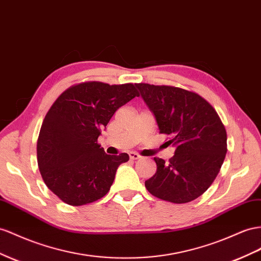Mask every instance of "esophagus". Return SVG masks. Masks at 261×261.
<instances>
[{
    "label": "esophagus",
    "mask_w": 261,
    "mask_h": 261,
    "mask_svg": "<svg viewBox=\"0 0 261 261\" xmlns=\"http://www.w3.org/2000/svg\"><path fill=\"white\" fill-rule=\"evenodd\" d=\"M128 154H129V158L133 159V160H137V159L140 158V154L135 152V151H130Z\"/></svg>",
    "instance_id": "34e87169"
}]
</instances>
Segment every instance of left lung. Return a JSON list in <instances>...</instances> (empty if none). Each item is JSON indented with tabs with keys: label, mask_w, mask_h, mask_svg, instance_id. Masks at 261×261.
Here are the masks:
<instances>
[{
	"label": "left lung",
	"mask_w": 261,
	"mask_h": 261,
	"mask_svg": "<svg viewBox=\"0 0 261 261\" xmlns=\"http://www.w3.org/2000/svg\"><path fill=\"white\" fill-rule=\"evenodd\" d=\"M152 112L160 134L175 147L166 163L154 157L157 171L145 181L153 196L171 203H188L212 185L227 151V135L220 116L198 93L171 86L136 83Z\"/></svg>",
	"instance_id": "left-lung-1"
}]
</instances>
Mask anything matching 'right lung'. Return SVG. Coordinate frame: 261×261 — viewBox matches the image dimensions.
<instances>
[{
  "mask_svg": "<svg viewBox=\"0 0 261 261\" xmlns=\"http://www.w3.org/2000/svg\"><path fill=\"white\" fill-rule=\"evenodd\" d=\"M139 93L133 83L89 81L62 92L49 109L37 140V161L48 189L69 205L92 203L110 191L127 153H105L97 138L115 112Z\"/></svg>",
  "mask_w": 261,
  "mask_h": 261,
  "instance_id": "right-lung-1",
  "label": "right lung"
}]
</instances>
